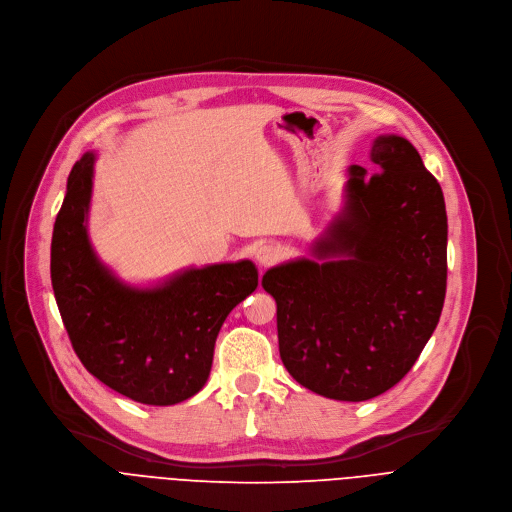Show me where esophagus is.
I'll return each mask as SVG.
<instances>
[{
    "label": "esophagus",
    "instance_id": "obj_1",
    "mask_svg": "<svg viewBox=\"0 0 512 512\" xmlns=\"http://www.w3.org/2000/svg\"><path fill=\"white\" fill-rule=\"evenodd\" d=\"M278 259V249L274 245H261L255 249V261L261 265V267H267Z\"/></svg>",
    "mask_w": 512,
    "mask_h": 512
}]
</instances>
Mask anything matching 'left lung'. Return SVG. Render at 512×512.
I'll use <instances>...</instances> for the list:
<instances>
[{"label": "left lung", "instance_id": "1", "mask_svg": "<svg viewBox=\"0 0 512 512\" xmlns=\"http://www.w3.org/2000/svg\"><path fill=\"white\" fill-rule=\"evenodd\" d=\"M377 175L348 168L339 212L309 247L261 280L278 304L292 379L337 401L395 387L434 333L447 290V210L438 181L401 135L370 144Z\"/></svg>", "mask_w": 512, "mask_h": 512}]
</instances>
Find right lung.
Masks as SVG:
<instances>
[{
	"instance_id": "right-lung-1",
	"label": "right lung",
	"mask_w": 512,
	"mask_h": 512,
	"mask_svg": "<svg viewBox=\"0 0 512 512\" xmlns=\"http://www.w3.org/2000/svg\"><path fill=\"white\" fill-rule=\"evenodd\" d=\"M96 154L67 177L51 241V282L72 346L94 377L146 405H175L206 385L228 313L255 292L253 261L183 267L158 282L129 284L102 261L88 216Z\"/></svg>"
}]
</instances>
